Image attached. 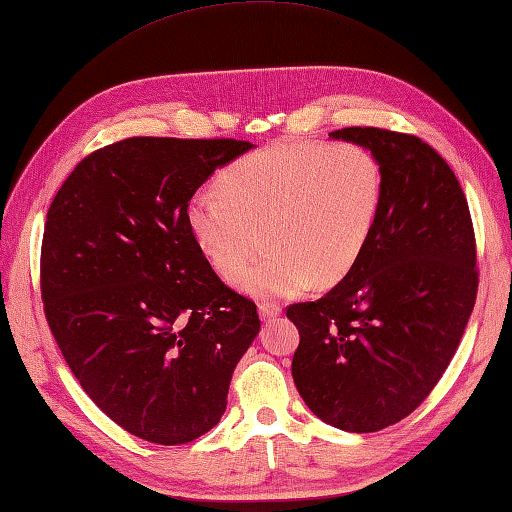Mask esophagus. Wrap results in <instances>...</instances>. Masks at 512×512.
<instances>
[{
  "label": "esophagus",
  "mask_w": 512,
  "mask_h": 512,
  "mask_svg": "<svg viewBox=\"0 0 512 512\" xmlns=\"http://www.w3.org/2000/svg\"><path fill=\"white\" fill-rule=\"evenodd\" d=\"M281 314V305L272 301H261L259 303V316L261 320H272Z\"/></svg>",
  "instance_id": "obj_1"
}]
</instances>
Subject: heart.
Wrapping results in <instances>:
<instances>
[{"instance_id":"obj_1","label":"heart","mask_w":512,"mask_h":512,"mask_svg":"<svg viewBox=\"0 0 512 512\" xmlns=\"http://www.w3.org/2000/svg\"><path fill=\"white\" fill-rule=\"evenodd\" d=\"M220 192L198 189L187 227L220 275L235 277L263 243L269 253L237 283L257 296L334 285L358 264L377 227L384 172L360 144L279 141L235 159Z\"/></svg>"}]
</instances>
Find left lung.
Wrapping results in <instances>:
<instances>
[{
  "mask_svg": "<svg viewBox=\"0 0 512 512\" xmlns=\"http://www.w3.org/2000/svg\"><path fill=\"white\" fill-rule=\"evenodd\" d=\"M329 137L375 154L384 198L349 275L285 310L301 336L292 377L318 419L366 434L417 410L454 358L478 294L475 233L456 174L417 135L351 126Z\"/></svg>",
  "mask_w": 512,
  "mask_h": 512,
  "instance_id": "8db88e82",
  "label": "left lung"
}]
</instances>
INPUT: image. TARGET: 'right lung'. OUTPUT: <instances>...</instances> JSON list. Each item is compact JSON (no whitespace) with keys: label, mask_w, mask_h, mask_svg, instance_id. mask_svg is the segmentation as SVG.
Returning a JSON list of instances; mask_svg holds the SVG:
<instances>
[{"label":"right lung","mask_w":512,"mask_h":512,"mask_svg":"<svg viewBox=\"0 0 512 512\" xmlns=\"http://www.w3.org/2000/svg\"><path fill=\"white\" fill-rule=\"evenodd\" d=\"M251 148L115 141L76 165L47 211V325L95 406L144 441L185 445L207 434L259 331L257 305L213 272L185 216L213 170Z\"/></svg>","instance_id":"right-lung-1"}]
</instances>
